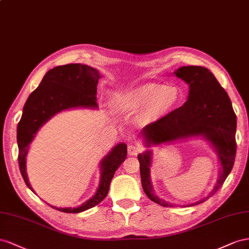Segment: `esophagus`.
<instances>
[{
	"label": "esophagus",
	"mask_w": 249,
	"mask_h": 249,
	"mask_svg": "<svg viewBox=\"0 0 249 249\" xmlns=\"http://www.w3.org/2000/svg\"><path fill=\"white\" fill-rule=\"evenodd\" d=\"M140 152H141V148L140 147L134 146V145L128 146V154L129 155H137Z\"/></svg>",
	"instance_id": "esophagus-1"
}]
</instances>
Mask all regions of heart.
<instances>
[{
  "instance_id": "1",
  "label": "heart",
  "mask_w": 249,
  "mask_h": 249,
  "mask_svg": "<svg viewBox=\"0 0 249 249\" xmlns=\"http://www.w3.org/2000/svg\"><path fill=\"white\" fill-rule=\"evenodd\" d=\"M178 99V89L174 87L145 83L116 91L113 103L121 113L161 115L173 108Z\"/></svg>"
}]
</instances>
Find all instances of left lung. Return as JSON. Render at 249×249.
Returning a JSON list of instances; mask_svg holds the SVG:
<instances>
[{
	"mask_svg": "<svg viewBox=\"0 0 249 249\" xmlns=\"http://www.w3.org/2000/svg\"><path fill=\"white\" fill-rule=\"evenodd\" d=\"M173 75L189 84L187 101L156 122L145 126L141 136L147 147L201 137L214 148L221 167L219 179L209 196L194 203L181 205L193 207L214 195L231 171L237 149V118L229 95L209 69L187 66L177 69ZM138 159L142 187L149 199L161 207H175L154 193L150 180L152 151L140 153Z\"/></svg>",
	"mask_w": 249,
	"mask_h": 249,
	"instance_id": "1",
	"label": "left lung"
}]
</instances>
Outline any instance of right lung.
<instances>
[{
    "label": "right lung",
    "mask_w": 249,
    "mask_h": 249,
    "mask_svg": "<svg viewBox=\"0 0 249 249\" xmlns=\"http://www.w3.org/2000/svg\"><path fill=\"white\" fill-rule=\"evenodd\" d=\"M99 78L101 75L98 70L81 63L55 67L44 76L37 89L28 97L18 125L17 139L19 171L27 187L32 192L34 191L26 172L27 154L31 142L42 125L63 110L80 107L97 109ZM126 158L127 145L125 143L116 145L100 162V181L90 199L78 208L51 207L63 213H80L94 208L107 195L112 177Z\"/></svg>",
    "instance_id": "1"
}]
</instances>
